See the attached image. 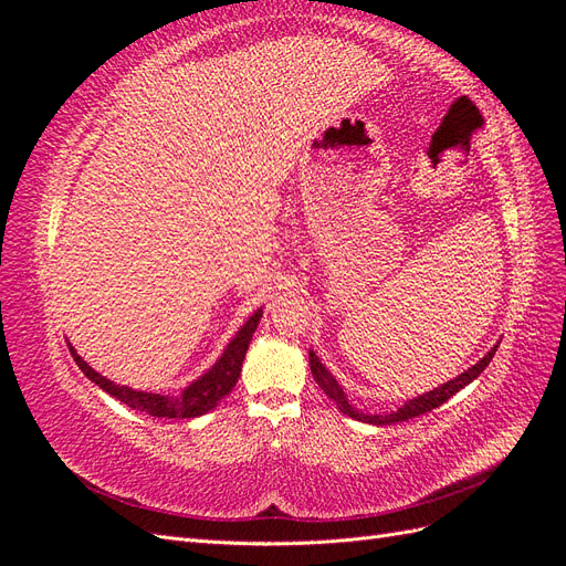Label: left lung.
Returning <instances> with one entry per match:
<instances>
[{
    "label": "left lung",
    "instance_id": "left-lung-1",
    "mask_svg": "<svg viewBox=\"0 0 566 566\" xmlns=\"http://www.w3.org/2000/svg\"><path fill=\"white\" fill-rule=\"evenodd\" d=\"M495 349H499V347H493V349L482 358V361H479V364L472 366V368H468L462 375H458L455 380L443 382L441 387L422 394V397H418V399H410V401L403 403L399 410H394V413H387V416L358 413V410L347 401L345 391H342V387L337 385V380L328 373V368H325V366L318 361V356H316L314 352H310V366H312V375H314V380L318 382V387H321L325 394H328V397L337 403V408L342 410V413L354 418V420L370 422V424H397V422H403V420H410V418H418V416L427 413V410L439 408L443 401H449L455 391H460L462 387L470 385L474 378H479V373H482V370L491 364V358H493Z\"/></svg>",
    "mask_w": 566,
    "mask_h": 566
}]
</instances>
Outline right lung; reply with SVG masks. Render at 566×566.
Wrapping results in <instances>:
<instances>
[{
  "instance_id": "right-lung-1",
  "label": "right lung",
  "mask_w": 566,
  "mask_h": 566,
  "mask_svg": "<svg viewBox=\"0 0 566 566\" xmlns=\"http://www.w3.org/2000/svg\"><path fill=\"white\" fill-rule=\"evenodd\" d=\"M260 318H262V310L254 312V316L248 318V323L231 339V345L224 349V354H221L219 361L208 373H205L200 380L188 385L181 391V397H169V394H153V391H136L125 385H115V382L106 380L104 375L92 370V366L84 364L73 347H71V354L75 358V364L80 366V370L87 375L92 382H96L101 389H106L111 397L127 403L129 408L144 410V413L156 416V418H198L202 413H208V410H212L235 387L238 375H241L245 352L250 347L252 333L256 328V323H260Z\"/></svg>"
}]
</instances>
